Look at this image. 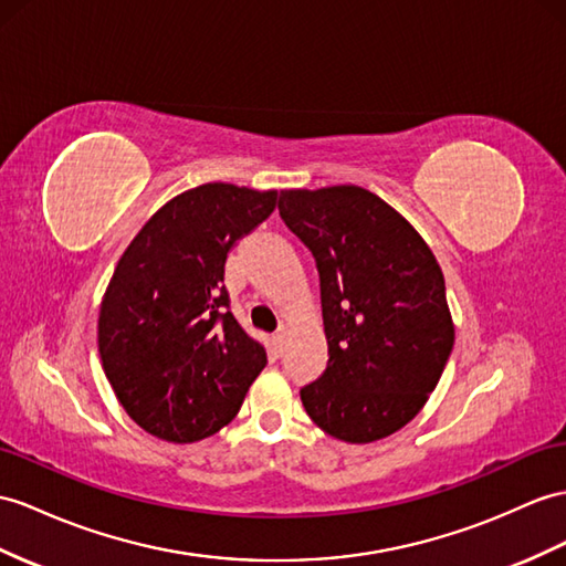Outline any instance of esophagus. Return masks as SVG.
<instances>
[{
  "mask_svg": "<svg viewBox=\"0 0 566 566\" xmlns=\"http://www.w3.org/2000/svg\"><path fill=\"white\" fill-rule=\"evenodd\" d=\"M273 346L279 353H283V346H285V331H279V334L273 336Z\"/></svg>",
  "mask_w": 566,
  "mask_h": 566,
  "instance_id": "1",
  "label": "esophagus"
}]
</instances>
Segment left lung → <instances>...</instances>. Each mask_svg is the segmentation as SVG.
<instances>
[{"label":"left lung","mask_w":566,"mask_h":566,"mask_svg":"<svg viewBox=\"0 0 566 566\" xmlns=\"http://www.w3.org/2000/svg\"><path fill=\"white\" fill-rule=\"evenodd\" d=\"M279 211L316 261L328 343L302 406L340 442L394 434L422 410L453 348L442 269L418 230L363 187L285 189Z\"/></svg>","instance_id":"1"}]
</instances>
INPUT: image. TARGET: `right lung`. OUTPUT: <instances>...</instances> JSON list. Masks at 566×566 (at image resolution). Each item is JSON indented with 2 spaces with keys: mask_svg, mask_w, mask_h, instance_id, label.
Segmentation results:
<instances>
[{
  "mask_svg": "<svg viewBox=\"0 0 566 566\" xmlns=\"http://www.w3.org/2000/svg\"><path fill=\"white\" fill-rule=\"evenodd\" d=\"M279 191L209 182L150 216L124 250L98 319L105 377L129 418L165 442L226 427L266 367L223 285L238 240L264 223Z\"/></svg>",
  "mask_w": 566,
  "mask_h": 566,
  "instance_id": "right-lung-1",
  "label": "right lung"
}]
</instances>
